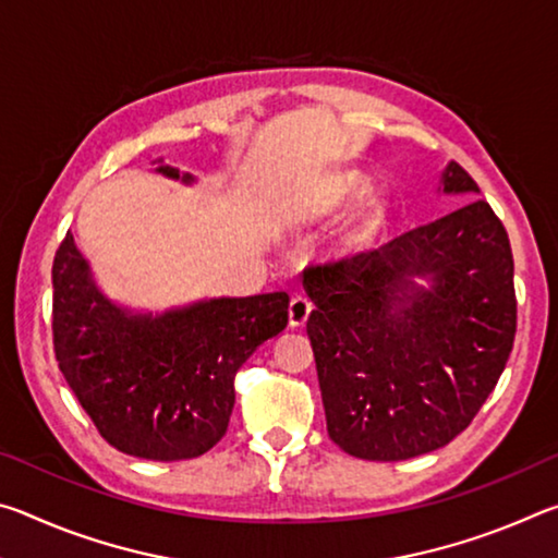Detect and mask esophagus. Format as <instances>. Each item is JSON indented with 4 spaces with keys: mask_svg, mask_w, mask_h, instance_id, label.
I'll list each match as a JSON object with an SVG mask.
<instances>
[{
    "mask_svg": "<svg viewBox=\"0 0 558 558\" xmlns=\"http://www.w3.org/2000/svg\"><path fill=\"white\" fill-rule=\"evenodd\" d=\"M288 313H290V325L302 327L307 323L310 313H313V300H310L307 295H292Z\"/></svg>",
    "mask_w": 558,
    "mask_h": 558,
    "instance_id": "esophagus-1",
    "label": "esophagus"
}]
</instances>
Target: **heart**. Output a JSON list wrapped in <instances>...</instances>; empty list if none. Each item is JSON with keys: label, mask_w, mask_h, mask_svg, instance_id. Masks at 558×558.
<instances>
[{"label": "heart", "mask_w": 558, "mask_h": 558, "mask_svg": "<svg viewBox=\"0 0 558 558\" xmlns=\"http://www.w3.org/2000/svg\"><path fill=\"white\" fill-rule=\"evenodd\" d=\"M366 189V184L362 182V179H349V182H344L342 186V196H339V202H349L354 199V196H359Z\"/></svg>", "instance_id": "obj_1"}]
</instances>
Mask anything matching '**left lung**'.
<instances>
[{
	"mask_svg": "<svg viewBox=\"0 0 558 558\" xmlns=\"http://www.w3.org/2000/svg\"><path fill=\"white\" fill-rule=\"evenodd\" d=\"M465 204L381 248L302 272L327 433L362 460H409L465 430L505 372L517 332L512 245L465 169ZM413 275H430L418 289Z\"/></svg>",
	"mask_w": 558,
	"mask_h": 558,
	"instance_id": "1",
	"label": "left lung"
}]
</instances>
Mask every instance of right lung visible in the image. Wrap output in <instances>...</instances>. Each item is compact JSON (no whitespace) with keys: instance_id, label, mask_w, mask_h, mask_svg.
<instances>
[{"instance_id":"right-lung-1","label":"right lung","mask_w":558,"mask_h":558,"mask_svg":"<svg viewBox=\"0 0 558 558\" xmlns=\"http://www.w3.org/2000/svg\"><path fill=\"white\" fill-rule=\"evenodd\" d=\"M157 172L179 179L174 167ZM51 280L59 369L100 436L145 460H192L211 450L229 428L235 374L288 325V292L132 315L102 298L71 231L56 251Z\"/></svg>"}]
</instances>
